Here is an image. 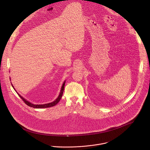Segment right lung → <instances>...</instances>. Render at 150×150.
Segmentation results:
<instances>
[{
  "label": "right lung",
  "instance_id": "add662e5",
  "mask_svg": "<svg viewBox=\"0 0 150 150\" xmlns=\"http://www.w3.org/2000/svg\"><path fill=\"white\" fill-rule=\"evenodd\" d=\"M65 81H64V82H63V83H62V86H61L60 93H59V95L58 97H57L54 101H53V102H51V103H47V104H32V103H30L29 101H28L27 100H26L25 98H24L23 97H22L18 93H17V91L15 89V88H14V86H13V85H12L11 83V85H12L13 89L17 93V94H18V96H20V97H21V98L25 102V103L27 105H28V106H30V107H33V108H49V107H53V106L56 105L60 101V99L61 98L62 96V94H63V91H64V86H65Z\"/></svg>",
  "mask_w": 150,
  "mask_h": 150
}]
</instances>
